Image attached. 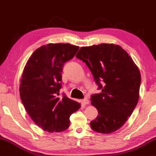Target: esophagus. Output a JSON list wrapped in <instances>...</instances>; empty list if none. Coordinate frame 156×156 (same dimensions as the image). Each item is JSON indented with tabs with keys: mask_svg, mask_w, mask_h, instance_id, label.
I'll list each match as a JSON object with an SVG mask.
<instances>
[{
	"mask_svg": "<svg viewBox=\"0 0 156 156\" xmlns=\"http://www.w3.org/2000/svg\"><path fill=\"white\" fill-rule=\"evenodd\" d=\"M82 103L84 104V105H87V104H89V100H88V98H84V99H83V100H82Z\"/></svg>",
	"mask_w": 156,
	"mask_h": 156,
	"instance_id": "esophagus-1",
	"label": "esophagus"
}]
</instances>
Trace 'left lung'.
I'll return each mask as SVG.
<instances>
[{
    "label": "left lung",
    "mask_w": 156,
    "mask_h": 156,
    "mask_svg": "<svg viewBox=\"0 0 156 156\" xmlns=\"http://www.w3.org/2000/svg\"><path fill=\"white\" fill-rule=\"evenodd\" d=\"M76 57L89 68L101 90L90 98L98 112L90 126L101 133L115 132L127 121L138 102V68L126 50L114 44L82 47Z\"/></svg>",
    "instance_id": "left-lung-1"
}]
</instances>
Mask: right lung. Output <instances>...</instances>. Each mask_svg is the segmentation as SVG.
<instances>
[{"instance_id":"right-lung-1","label":"right lung","mask_w":156,"mask_h":156,"mask_svg":"<svg viewBox=\"0 0 156 156\" xmlns=\"http://www.w3.org/2000/svg\"><path fill=\"white\" fill-rule=\"evenodd\" d=\"M78 49L68 43H50L36 50L24 67L20 99L32 120L46 132L68 129L70 116L80 108V104L64 94L60 96L63 66L73 58Z\"/></svg>"}]
</instances>
